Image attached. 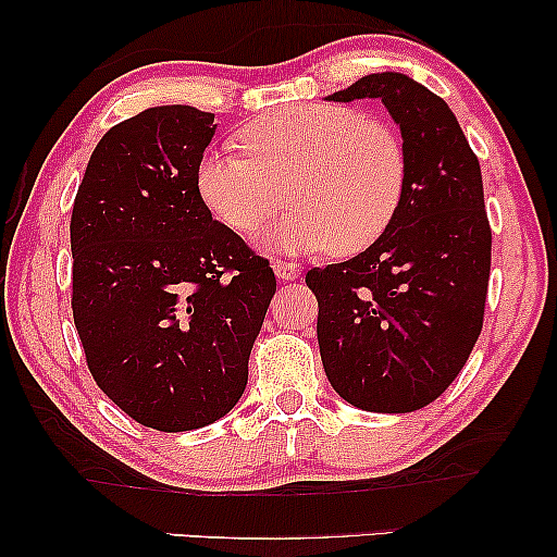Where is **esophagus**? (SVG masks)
Returning <instances> with one entry per match:
<instances>
[{
  "label": "esophagus",
  "instance_id": "34e87169",
  "mask_svg": "<svg viewBox=\"0 0 557 557\" xmlns=\"http://www.w3.org/2000/svg\"><path fill=\"white\" fill-rule=\"evenodd\" d=\"M273 271H276V276L281 278V281H294V278H299V273H301V269L296 263H292V261H273Z\"/></svg>",
  "mask_w": 557,
  "mask_h": 557
}]
</instances>
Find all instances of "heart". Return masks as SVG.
I'll list each match as a JSON object with an SVG mask.
<instances>
[{"mask_svg": "<svg viewBox=\"0 0 557 557\" xmlns=\"http://www.w3.org/2000/svg\"><path fill=\"white\" fill-rule=\"evenodd\" d=\"M243 151H208L195 170L197 195L215 220L253 238L273 227L281 250L355 256L387 233L408 189V154L391 126L334 103H299L253 119L235 136Z\"/></svg>", "mask_w": 557, "mask_h": 557, "instance_id": "heart-1", "label": "heart"}]
</instances>
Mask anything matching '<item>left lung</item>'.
I'll return each instance as SVG.
<instances>
[{"instance_id": "left-lung-1", "label": "left lung", "mask_w": 557, "mask_h": 557, "mask_svg": "<svg viewBox=\"0 0 557 557\" xmlns=\"http://www.w3.org/2000/svg\"><path fill=\"white\" fill-rule=\"evenodd\" d=\"M380 98L400 126L408 189L377 243L311 269L324 372L355 408L410 413L454 383L484 324L492 265L479 159L444 98L403 73H372L330 101Z\"/></svg>"}]
</instances>
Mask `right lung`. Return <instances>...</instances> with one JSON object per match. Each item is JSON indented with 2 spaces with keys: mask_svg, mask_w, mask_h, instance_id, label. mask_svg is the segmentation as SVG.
<instances>
[{
  "mask_svg": "<svg viewBox=\"0 0 557 557\" xmlns=\"http://www.w3.org/2000/svg\"><path fill=\"white\" fill-rule=\"evenodd\" d=\"M215 113L154 106L96 144L73 202V322L96 385L177 433L240 400L276 294L271 263L197 195Z\"/></svg>",
  "mask_w": 557,
  "mask_h": 557,
  "instance_id": "add662e5",
  "label": "right lung"
}]
</instances>
